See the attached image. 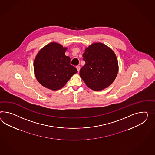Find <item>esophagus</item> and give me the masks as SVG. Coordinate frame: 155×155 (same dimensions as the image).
I'll return each instance as SVG.
<instances>
[{"mask_svg":"<svg viewBox=\"0 0 155 155\" xmlns=\"http://www.w3.org/2000/svg\"><path fill=\"white\" fill-rule=\"evenodd\" d=\"M76 68H77V70H78V71L79 72L80 70V67L79 66H76Z\"/></svg>","mask_w":155,"mask_h":155,"instance_id":"obj_1","label":"esophagus"}]
</instances>
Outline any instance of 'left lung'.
<instances>
[{"label":"left lung","mask_w":155,"mask_h":155,"mask_svg":"<svg viewBox=\"0 0 155 155\" xmlns=\"http://www.w3.org/2000/svg\"><path fill=\"white\" fill-rule=\"evenodd\" d=\"M83 57L85 64L79 74L87 87L99 91L111 85L119 71L118 61L111 48L94 43L85 48Z\"/></svg>","instance_id":"left-lung-1"}]
</instances>
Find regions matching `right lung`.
<instances>
[{"instance_id":"right-lung-1","label":"right lung","mask_w":155,"mask_h":155,"mask_svg":"<svg viewBox=\"0 0 155 155\" xmlns=\"http://www.w3.org/2000/svg\"><path fill=\"white\" fill-rule=\"evenodd\" d=\"M67 47L52 42L41 48L34 62V74L38 81L52 91L64 87L78 70L70 64V57L65 55Z\"/></svg>"}]
</instances>
